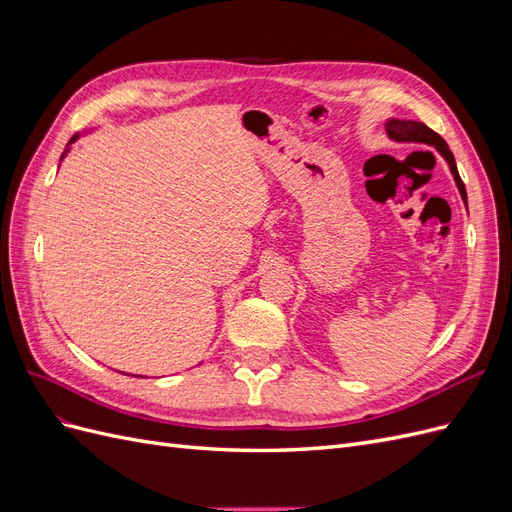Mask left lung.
<instances>
[{
    "instance_id": "1",
    "label": "left lung",
    "mask_w": 512,
    "mask_h": 512,
    "mask_svg": "<svg viewBox=\"0 0 512 512\" xmlns=\"http://www.w3.org/2000/svg\"><path fill=\"white\" fill-rule=\"evenodd\" d=\"M384 128H386V134H389L391 141H395V143H421V145H429V147L436 149V151L440 153V156L446 160L448 168H451V175H453V179H455V183H457L461 200H463V203H466V207H468L466 185H463V181H461V177H459V170H457V164H455V156H453V151L448 149L446 141H444V138H442L440 134H436L431 128H427L425 123H421V121L395 119V117L386 121Z\"/></svg>"
}]
</instances>
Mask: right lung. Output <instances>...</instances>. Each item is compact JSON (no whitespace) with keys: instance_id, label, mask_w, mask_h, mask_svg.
<instances>
[{"instance_id":"add662e5","label":"right lung","mask_w":512,"mask_h":512,"mask_svg":"<svg viewBox=\"0 0 512 512\" xmlns=\"http://www.w3.org/2000/svg\"><path fill=\"white\" fill-rule=\"evenodd\" d=\"M87 132H89V130H87ZM79 138H81V134H79V132H76V134H74V136L70 138V143L66 145V151H64V153H61V160H64V158L68 156V151H70V147H72V145H74L76 141H79ZM61 160H59V162H61Z\"/></svg>"}]
</instances>
